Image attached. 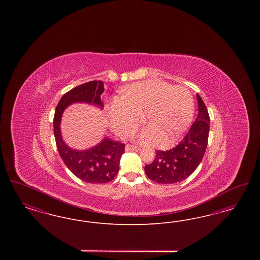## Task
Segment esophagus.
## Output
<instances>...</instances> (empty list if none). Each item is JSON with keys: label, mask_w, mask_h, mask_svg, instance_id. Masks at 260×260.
Segmentation results:
<instances>
[{"label": "esophagus", "mask_w": 260, "mask_h": 260, "mask_svg": "<svg viewBox=\"0 0 260 260\" xmlns=\"http://www.w3.org/2000/svg\"><path fill=\"white\" fill-rule=\"evenodd\" d=\"M136 149H138L137 146L131 145V144H127V145L125 146V151H126V152H128V151H133V150H136Z\"/></svg>", "instance_id": "obj_1"}]
</instances>
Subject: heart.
Segmentation results:
<instances>
[{"instance_id":"b5f03b06","label":"heart","mask_w":260,"mask_h":260,"mask_svg":"<svg viewBox=\"0 0 260 260\" xmlns=\"http://www.w3.org/2000/svg\"><path fill=\"white\" fill-rule=\"evenodd\" d=\"M145 115L150 127L138 139L143 143L157 141L156 145L169 147L191 123L194 100L182 86L161 80H147L122 88L121 98H115L108 106L112 128L122 137L131 136Z\"/></svg>"}]
</instances>
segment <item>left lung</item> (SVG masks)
Masks as SVG:
<instances>
[{
	"label": "left lung",
	"mask_w": 260,
	"mask_h": 260,
	"mask_svg": "<svg viewBox=\"0 0 260 260\" xmlns=\"http://www.w3.org/2000/svg\"><path fill=\"white\" fill-rule=\"evenodd\" d=\"M198 117L191 125L183 139L174 148L168 151H156L154 161L146 165L144 171L149 178L161 184H173L190 176L198 168L206 152L210 116L208 109L197 94Z\"/></svg>",
	"instance_id": "left-lung-1"
}]
</instances>
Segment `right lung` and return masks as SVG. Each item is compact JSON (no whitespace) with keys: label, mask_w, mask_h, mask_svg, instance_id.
<instances>
[{"label":"right lung","mask_w":260,"mask_h":260,"mask_svg":"<svg viewBox=\"0 0 260 260\" xmlns=\"http://www.w3.org/2000/svg\"><path fill=\"white\" fill-rule=\"evenodd\" d=\"M102 81H91L67 91L59 100L53 118V134L56 147L66 167L81 180L88 183H107L119 172L120 160L124 153V143L105 137L92 148L78 151L65 144L60 133L62 113L75 102H86L103 108Z\"/></svg>","instance_id":"add662e5"}]
</instances>
